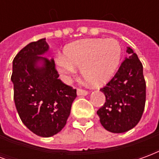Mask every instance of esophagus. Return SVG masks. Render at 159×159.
I'll return each instance as SVG.
<instances>
[{"label":"esophagus","instance_id":"esophagus-1","mask_svg":"<svg viewBox=\"0 0 159 159\" xmlns=\"http://www.w3.org/2000/svg\"><path fill=\"white\" fill-rule=\"evenodd\" d=\"M76 93H77V95H79V96H81V95L86 96V95H88V94H89V92H88V91H86V90H83V89H77V91H76Z\"/></svg>","mask_w":159,"mask_h":159}]
</instances>
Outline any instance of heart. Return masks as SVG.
Listing matches in <instances>:
<instances>
[{"label": "heart", "mask_w": 159, "mask_h": 159, "mask_svg": "<svg viewBox=\"0 0 159 159\" xmlns=\"http://www.w3.org/2000/svg\"><path fill=\"white\" fill-rule=\"evenodd\" d=\"M65 55H59L56 65L64 79H69L81 68L83 79L93 86L109 82L119 66L122 48L117 40L85 39L67 45Z\"/></svg>", "instance_id": "obj_1"}]
</instances>
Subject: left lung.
Segmentation results:
<instances>
[{
	"instance_id": "1",
	"label": "left lung",
	"mask_w": 159,
	"mask_h": 159,
	"mask_svg": "<svg viewBox=\"0 0 159 159\" xmlns=\"http://www.w3.org/2000/svg\"><path fill=\"white\" fill-rule=\"evenodd\" d=\"M127 57L113 78L100 91L106 102L97 111L102 126L111 133H124L137 125L146 103V82L143 66L128 47Z\"/></svg>"
}]
</instances>
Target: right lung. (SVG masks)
<instances>
[{"label":"right lung","mask_w":159,"mask_h":159,"mask_svg":"<svg viewBox=\"0 0 159 159\" xmlns=\"http://www.w3.org/2000/svg\"><path fill=\"white\" fill-rule=\"evenodd\" d=\"M48 49L45 38L25 46L12 61L11 77L20 119L42 137L62 130L76 97V90L59 79L54 60L43 57Z\"/></svg>","instance_id":"right-lung-1"}]
</instances>
